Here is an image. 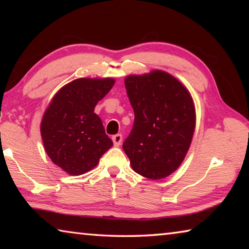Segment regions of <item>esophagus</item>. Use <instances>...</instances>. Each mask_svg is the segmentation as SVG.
<instances>
[{"label":"esophagus","mask_w":249,"mask_h":249,"mask_svg":"<svg viewBox=\"0 0 249 249\" xmlns=\"http://www.w3.org/2000/svg\"><path fill=\"white\" fill-rule=\"evenodd\" d=\"M122 138H123V136H122V134H116V135H114V136L112 137L113 142H114V146L117 147V146L121 145Z\"/></svg>","instance_id":"obj_1"}]
</instances>
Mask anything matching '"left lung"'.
<instances>
[{"label": "left lung", "mask_w": 249, "mask_h": 249, "mask_svg": "<svg viewBox=\"0 0 249 249\" xmlns=\"http://www.w3.org/2000/svg\"><path fill=\"white\" fill-rule=\"evenodd\" d=\"M125 88L135 119L123 149L138 175L165 178L180 166L191 144L196 126L191 95L163 71L129 75Z\"/></svg>", "instance_id": "obj_1"}]
</instances>
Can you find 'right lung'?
<instances>
[{"mask_svg":"<svg viewBox=\"0 0 249 249\" xmlns=\"http://www.w3.org/2000/svg\"><path fill=\"white\" fill-rule=\"evenodd\" d=\"M113 86V79H77L61 88L46 109L40 125L46 153L69 175L91 170L113 146L94 113Z\"/></svg>","mask_w":249,"mask_h":249,"instance_id":"add662e5","label":"right lung"}]
</instances>
